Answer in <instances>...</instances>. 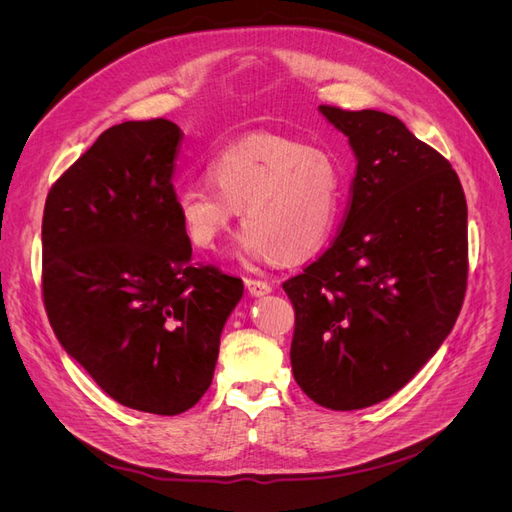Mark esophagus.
I'll return each mask as SVG.
<instances>
[{
	"label": "esophagus",
	"mask_w": 512,
	"mask_h": 512,
	"mask_svg": "<svg viewBox=\"0 0 512 512\" xmlns=\"http://www.w3.org/2000/svg\"><path fill=\"white\" fill-rule=\"evenodd\" d=\"M245 288H247V292L252 294V297H262V294H269L271 292V284L269 282L254 280V277H245Z\"/></svg>",
	"instance_id": "esophagus-1"
}]
</instances>
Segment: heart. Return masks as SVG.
Returning <instances> with one entry per match:
<instances>
[{
    "mask_svg": "<svg viewBox=\"0 0 512 512\" xmlns=\"http://www.w3.org/2000/svg\"><path fill=\"white\" fill-rule=\"evenodd\" d=\"M209 185H183L177 218L198 250H213L241 208L243 252L262 262L314 256L342 220L346 175L331 151L280 136L232 145L213 160Z\"/></svg>",
    "mask_w": 512,
    "mask_h": 512,
    "instance_id": "1",
    "label": "heart"
}]
</instances>
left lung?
Instances as JSON below:
<instances>
[{
    "instance_id": "1",
    "label": "left lung",
    "mask_w": 512,
    "mask_h": 512,
    "mask_svg": "<svg viewBox=\"0 0 512 512\" xmlns=\"http://www.w3.org/2000/svg\"><path fill=\"white\" fill-rule=\"evenodd\" d=\"M320 113L356 156L337 237L282 284L294 307V380L318 406L359 410L406 386L461 312L468 205L451 162L393 115Z\"/></svg>"
}]
</instances>
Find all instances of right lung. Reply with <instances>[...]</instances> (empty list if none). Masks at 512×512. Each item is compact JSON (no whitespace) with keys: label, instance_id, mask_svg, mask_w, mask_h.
Segmentation results:
<instances>
[{"label":"right lung","instance_id":"1","mask_svg":"<svg viewBox=\"0 0 512 512\" xmlns=\"http://www.w3.org/2000/svg\"><path fill=\"white\" fill-rule=\"evenodd\" d=\"M183 132L168 119L98 136L46 196L42 299L59 344L132 410L175 416L213 380L239 277L194 265L175 209Z\"/></svg>","mask_w":512,"mask_h":512}]
</instances>
